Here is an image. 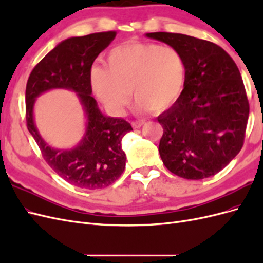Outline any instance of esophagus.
<instances>
[{"mask_svg": "<svg viewBox=\"0 0 263 263\" xmlns=\"http://www.w3.org/2000/svg\"><path fill=\"white\" fill-rule=\"evenodd\" d=\"M146 124V122H145V119H137V121H133L132 122V126H133V128H140L141 126H144Z\"/></svg>", "mask_w": 263, "mask_h": 263, "instance_id": "34e87169", "label": "esophagus"}]
</instances>
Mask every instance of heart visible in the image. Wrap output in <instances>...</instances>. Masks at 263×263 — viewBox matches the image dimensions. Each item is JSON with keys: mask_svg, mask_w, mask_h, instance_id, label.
Segmentation results:
<instances>
[{"mask_svg": "<svg viewBox=\"0 0 263 263\" xmlns=\"http://www.w3.org/2000/svg\"><path fill=\"white\" fill-rule=\"evenodd\" d=\"M105 67L91 70L93 93L107 109L121 113L132 91L141 110L161 112L172 106L184 89L186 66L172 47L150 43H125L110 49Z\"/></svg>", "mask_w": 263, "mask_h": 263, "instance_id": "obj_1", "label": "heart"}]
</instances>
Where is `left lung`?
<instances>
[{
	"label": "left lung",
	"instance_id": "left-lung-1",
	"mask_svg": "<svg viewBox=\"0 0 263 263\" xmlns=\"http://www.w3.org/2000/svg\"><path fill=\"white\" fill-rule=\"evenodd\" d=\"M146 36L178 49L186 66L182 94L157 118L163 128L159 144L162 162L181 178H210L243 146L249 102L239 69L212 42L165 31Z\"/></svg>",
	"mask_w": 263,
	"mask_h": 263
}]
</instances>
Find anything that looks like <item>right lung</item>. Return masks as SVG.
<instances>
[{"instance_id": "right-lung-1", "label": "right lung", "mask_w": 263, "mask_h": 263, "mask_svg": "<svg viewBox=\"0 0 263 263\" xmlns=\"http://www.w3.org/2000/svg\"><path fill=\"white\" fill-rule=\"evenodd\" d=\"M116 36L115 30L72 37L61 42L31 70L26 84V124L42 151L44 160L70 184L85 190L106 187L122 176L126 155L122 139L133 130L124 118L104 116L91 97V68L94 60ZM78 93L88 117L87 132L78 147L54 151L42 140L32 117L34 99L50 88Z\"/></svg>"}]
</instances>
